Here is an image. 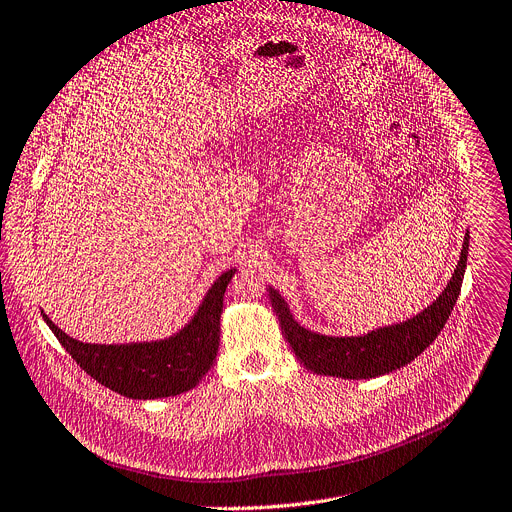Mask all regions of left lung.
<instances>
[{
    "label": "left lung",
    "instance_id": "left-lung-1",
    "mask_svg": "<svg viewBox=\"0 0 512 512\" xmlns=\"http://www.w3.org/2000/svg\"><path fill=\"white\" fill-rule=\"evenodd\" d=\"M470 235L463 239L461 257L441 296L416 316L371 331L363 337H327L312 333L294 320L282 294L269 288L271 306L280 318L282 333L300 363L320 376L367 380L390 374L421 355L441 333L457 302L466 273Z\"/></svg>",
    "mask_w": 512,
    "mask_h": 512
}]
</instances>
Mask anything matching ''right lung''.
Instances as JSON below:
<instances>
[{
	"instance_id": "1",
	"label": "right lung",
	"mask_w": 512,
	"mask_h": 512,
	"mask_svg": "<svg viewBox=\"0 0 512 512\" xmlns=\"http://www.w3.org/2000/svg\"><path fill=\"white\" fill-rule=\"evenodd\" d=\"M235 271H224L194 318L177 335L163 341L91 345L65 335L46 314L42 318L77 365L102 386L132 400L177 396L196 388L216 361L222 300Z\"/></svg>"
}]
</instances>
